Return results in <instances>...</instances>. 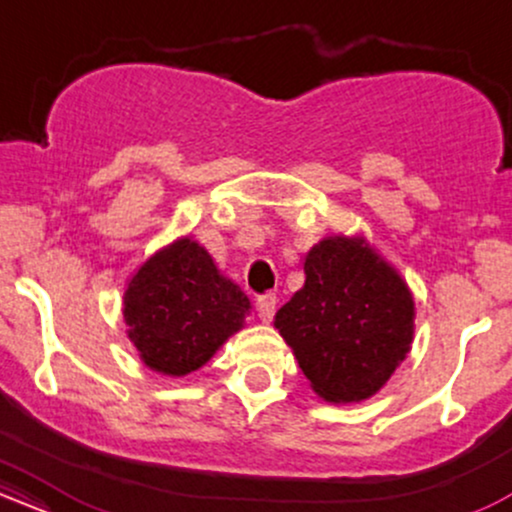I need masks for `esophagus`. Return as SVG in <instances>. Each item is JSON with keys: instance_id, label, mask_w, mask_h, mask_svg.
Listing matches in <instances>:
<instances>
[{"instance_id": "34e87169", "label": "esophagus", "mask_w": 512, "mask_h": 512, "mask_svg": "<svg viewBox=\"0 0 512 512\" xmlns=\"http://www.w3.org/2000/svg\"><path fill=\"white\" fill-rule=\"evenodd\" d=\"M257 315H260L262 322H272V317L276 313V296L274 293H262L255 303Z\"/></svg>"}]
</instances>
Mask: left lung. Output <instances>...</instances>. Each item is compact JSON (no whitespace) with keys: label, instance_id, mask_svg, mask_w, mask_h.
<instances>
[{"label":"left lung","instance_id":"obj_1","mask_svg":"<svg viewBox=\"0 0 512 512\" xmlns=\"http://www.w3.org/2000/svg\"><path fill=\"white\" fill-rule=\"evenodd\" d=\"M305 284L274 327L327 402H361L383 387L414 337L407 284L361 238H327L305 255Z\"/></svg>","mask_w":512,"mask_h":512}]
</instances>
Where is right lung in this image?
<instances>
[{"mask_svg": "<svg viewBox=\"0 0 512 512\" xmlns=\"http://www.w3.org/2000/svg\"><path fill=\"white\" fill-rule=\"evenodd\" d=\"M248 310V296L190 238L156 252L125 291L129 339L146 366L166 375L202 368Z\"/></svg>", "mask_w": 512, "mask_h": 512, "instance_id": "right-lung-1", "label": "right lung"}]
</instances>
